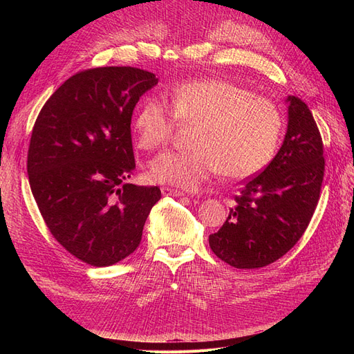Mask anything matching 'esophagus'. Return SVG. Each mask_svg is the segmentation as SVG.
Returning <instances> with one entry per match:
<instances>
[{"mask_svg": "<svg viewBox=\"0 0 354 354\" xmlns=\"http://www.w3.org/2000/svg\"><path fill=\"white\" fill-rule=\"evenodd\" d=\"M160 192H162L164 196H181V195H185L181 190L169 187V186H162V187H160Z\"/></svg>", "mask_w": 354, "mask_h": 354, "instance_id": "obj_1", "label": "esophagus"}]
</instances>
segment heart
<instances>
[{
    "mask_svg": "<svg viewBox=\"0 0 354 354\" xmlns=\"http://www.w3.org/2000/svg\"><path fill=\"white\" fill-rule=\"evenodd\" d=\"M169 104L147 97L134 115L137 145L158 151L173 138L178 122L194 124L192 149L159 155L151 176L159 183L194 189L217 173L224 178L251 177L270 162L282 136L277 106L223 80H192L169 91Z\"/></svg>",
    "mask_w": 354,
    "mask_h": 354,
    "instance_id": "b5f03b06",
    "label": "heart"
}]
</instances>
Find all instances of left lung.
<instances>
[{
	"instance_id": "8db88e82",
	"label": "left lung",
	"mask_w": 354,
	"mask_h": 354,
	"mask_svg": "<svg viewBox=\"0 0 354 354\" xmlns=\"http://www.w3.org/2000/svg\"><path fill=\"white\" fill-rule=\"evenodd\" d=\"M288 131L279 152L260 174L243 181L223 227L209 234L220 260L260 269L279 260L303 236L320 198L324 142L308 106L288 97Z\"/></svg>"
}]
</instances>
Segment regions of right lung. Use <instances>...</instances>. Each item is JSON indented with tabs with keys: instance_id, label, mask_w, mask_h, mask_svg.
Listing matches in <instances>:
<instances>
[{
	"instance_id": "1",
	"label": "right lung",
	"mask_w": 354,
	"mask_h": 354,
	"mask_svg": "<svg viewBox=\"0 0 354 354\" xmlns=\"http://www.w3.org/2000/svg\"><path fill=\"white\" fill-rule=\"evenodd\" d=\"M155 73L131 66L72 75L42 106L32 128L28 177L50 233L94 267L134 252L160 199L158 186L125 183L134 173L131 118Z\"/></svg>"
}]
</instances>
